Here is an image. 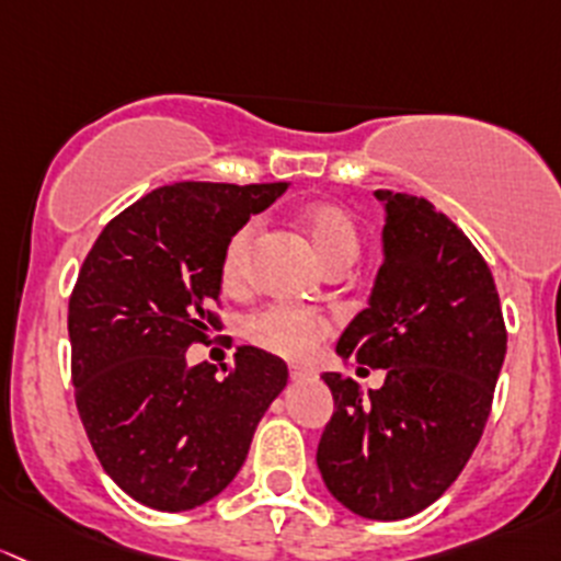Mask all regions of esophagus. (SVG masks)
<instances>
[{"instance_id":"1","label":"esophagus","mask_w":561,"mask_h":561,"mask_svg":"<svg viewBox=\"0 0 561 561\" xmlns=\"http://www.w3.org/2000/svg\"><path fill=\"white\" fill-rule=\"evenodd\" d=\"M288 375H291V380H313L316 378L313 369H308V367H291L288 369Z\"/></svg>"}]
</instances>
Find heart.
<instances>
[{
	"instance_id": "1",
	"label": "heart",
	"mask_w": 561,
	"mask_h": 561,
	"mask_svg": "<svg viewBox=\"0 0 561 561\" xmlns=\"http://www.w3.org/2000/svg\"><path fill=\"white\" fill-rule=\"evenodd\" d=\"M297 224L313 248L321 267H329L334 262L351 264L359 253V227L343 205L316 202V205L299 210ZM253 238H256V227L242 224L224 245L221 262H218V280H221L224 291H240L242 283H245ZM329 329H332V321L327 316L313 313V310L286 308V305L259 310L242 323V334H245L248 343L283 356V359H308L316 345L327 337Z\"/></svg>"
}]
</instances>
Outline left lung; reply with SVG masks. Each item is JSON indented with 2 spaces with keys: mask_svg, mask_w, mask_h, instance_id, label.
Here are the masks:
<instances>
[{
  "mask_svg": "<svg viewBox=\"0 0 561 561\" xmlns=\"http://www.w3.org/2000/svg\"><path fill=\"white\" fill-rule=\"evenodd\" d=\"M375 196L386 207L383 264L337 354L386 369V380L362 394L356 380L321 375L334 413L316 461L340 505L397 522L430 507L476 451L507 332L492 270L451 218L424 196Z\"/></svg>",
  "mask_w": 561,
  "mask_h": 561,
  "instance_id": "obj_1",
  "label": "left lung"
}]
</instances>
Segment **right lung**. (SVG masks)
I'll return each mask as SVG.
<instances>
[{
  "instance_id": "right-lung-1",
  "label": "right lung",
  "mask_w": 561,
  "mask_h": 561,
  "mask_svg": "<svg viewBox=\"0 0 561 561\" xmlns=\"http://www.w3.org/2000/svg\"><path fill=\"white\" fill-rule=\"evenodd\" d=\"M288 183H172L113 218L69 297L72 383L96 459L131 500L178 513L232 483L286 362L240 345L232 367H188L221 327L218 262Z\"/></svg>"
}]
</instances>
